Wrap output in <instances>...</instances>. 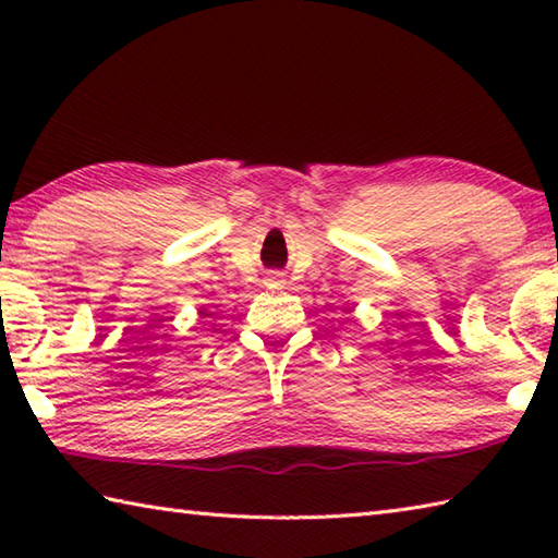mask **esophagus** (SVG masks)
I'll use <instances>...</instances> for the list:
<instances>
[{"instance_id": "34e87169", "label": "esophagus", "mask_w": 558, "mask_h": 558, "mask_svg": "<svg viewBox=\"0 0 558 558\" xmlns=\"http://www.w3.org/2000/svg\"><path fill=\"white\" fill-rule=\"evenodd\" d=\"M268 280H270V282H282V278H280V272H270V276H268Z\"/></svg>"}]
</instances>
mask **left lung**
Wrapping results in <instances>:
<instances>
[{
    "label": "left lung",
    "mask_w": 558,
    "mask_h": 558,
    "mask_svg": "<svg viewBox=\"0 0 558 558\" xmlns=\"http://www.w3.org/2000/svg\"><path fill=\"white\" fill-rule=\"evenodd\" d=\"M349 313H352V310H349Z\"/></svg>",
    "instance_id": "8db88e82"
}]
</instances>
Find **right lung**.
<instances>
[{"mask_svg":"<svg viewBox=\"0 0 558 558\" xmlns=\"http://www.w3.org/2000/svg\"><path fill=\"white\" fill-rule=\"evenodd\" d=\"M199 315H202V317H211L214 313H209V307H199Z\"/></svg>","mask_w":558,"mask_h":558,"instance_id":"add662e5","label":"right lung"}]
</instances>
